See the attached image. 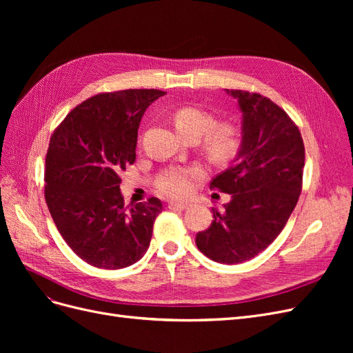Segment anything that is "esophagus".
Returning <instances> with one entry per match:
<instances>
[{"mask_svg":"<svg viewBox=\"0 0 353 353\" xmlns=\"http://www.w3.org/2000/svg\"><path fill=\"white\" fill-rule=\"evenodd\" d=\"M169 209H176V210H184L188 208L187 203H176V201H170L168 205Z\"/></svg>","mask_w":353,"mask_h":353,"instance_id":"esophagus-1","label":"esophagus"}]
</instances>
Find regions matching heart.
Returning a JSON list of instances; mask_svg holds the SVG:
<instances>
[{
	"mask_svg": "<svg viewBox=\"0 0 353 353\" xmlns=\"http://www.w3.org/2000/svg\"><path fill=\"white\" fill-rule=\"evenodd\" d=\"M172 121L178 132L185 138L203 135L201 145L216 163H225L237 154L241 145V130L232 121H218L210 112L193 105H184L174 112ZM205 169L199 165L172 168L157 181V191L168 199H185L193 193L194 184L205 178Z\"/></svg>",
	"mask_w": 353,
	"mask_h": 353,
	"instance_id": "obj_1",
	"label": "heart"
}]
</instances>
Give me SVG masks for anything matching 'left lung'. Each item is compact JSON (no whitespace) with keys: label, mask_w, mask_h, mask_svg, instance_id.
I'll return each instance as SVG.
<instances>
[{"label":"left lung","mask_w":353,"mask_h":353,"mask_svg":"<svg viewBox=\"0 0 353 353\" xmlns=\"http://www.w3.org/2000/svg\"><path fill=\"white\" fill-rule=\"evenodd\" d=\"M243 112V141L236 162L210 188L231 194L213 210L210 227L196 236L199 250L221 263H240L265 250L283 231L302 191L305 145L280 105L259 92L228 90Z\"/></svg>","instance_id":"8db88e82"}]
</instances>
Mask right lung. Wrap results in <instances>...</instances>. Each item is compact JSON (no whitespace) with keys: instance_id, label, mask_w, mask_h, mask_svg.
I'll list each match as a JSON object with an SVG mask.
<instances>
[{"instance_id":"1","label":"right lung","mask_w":353,"mask_h":353,"mask_svg":"<svg viewBox=\"0 0 353 353\" xmlns=\"http://www.w3.org/2000/svg\"><path fill=\"white\" fill-rule=\"evenodd\" d=\"M160 90L100 92L78 104L50 138L44 196L63 240L82 261L126 268L150 245L162 201L126 206L119 174L135 162L138 126Z\"/></svg>"}]
</instances>
